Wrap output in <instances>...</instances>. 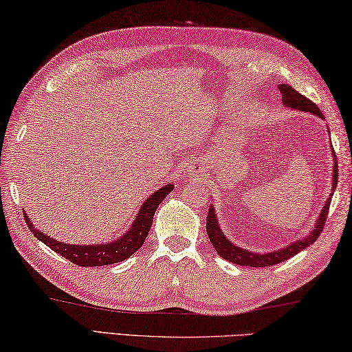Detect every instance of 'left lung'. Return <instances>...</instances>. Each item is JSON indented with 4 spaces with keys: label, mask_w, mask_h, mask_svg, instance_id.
<instances>
[{
    "label": "left lung",
    "mask_w": 352,
    "mask_h": 352,
    "mask_svg": "<svg viewBox=\"0 0 352 352\" xmlns=\"http://www.w3.org/2000/svg\"><path fill=\"white\" fill-rule=\"evenodd\" d=\"M278 87H279L280 95H282V104H284L285 107L295 109V111H299V112H309L312 115H316V117H320V118H324V115L321 113V111L318 107H316V104H314L312 101L307 100L306 96L298 94L295 89L290 87V85L279 84ZM329 135H331V132H329ZM331 146H332V143H331ZM331 153H332V157H333L332 159L333 160V168H332V188H331L329 198L326 199L324 206H322V209L320 210V215H318V218H316L314 229L310 230L306 237H301V239H298L295 241H292V243H289L284 248H280V250H278V251L256 252V251L245 250V248L232 243V241H230L226 237V235L223 234V229L220 228V223H218L215 207H214V204H210L209 214H207V226H206V229H207V235H209V239H210V243L214 245V248L218 252V256L226 258V261L232 262V263L243 265V267H254V268H257V267H270V265L280 263V262L287 261V258L296 256L299 251L306 250L307 246L315 243L316 239L320 237L322 228H324L326 217H327V212H329V204H331L333 190H336L337 182H338L337 157H336V153H333L332 148H331Z\"/></svg>",
    "instance_id": "left-lung-1"
}]
</instances>
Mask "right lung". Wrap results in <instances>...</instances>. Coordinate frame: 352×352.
Returning a JSON list of instances; mask_svg holds the SVG:
<instances>
[{"instance_id":"obj_1","label":"right lung","mask_w":352,"mask_h":352,"mask_svg":"<svg viewBox=\"0 0 352 352\" xmlns=\"http://www.w3.org/2000/svg\"><path fill=\"white\" fill-rule=\"evenodd\" d=\"M173 190V184H166V186L155 190L153 195L143 201L140 209H138L135 220L132 221L131 226L123 235H120L117 240L104 241V243H95V245H73L65 243V241L56 240L50 235L43 234L42 230H38L34 226L30 217L25 214L28 228L31 229V232L36 237L50 246L51 250L62 257L68 258L74 265L79 267H102V265H112L123 262L126 258H129L137 250H140L143 241L146 240L149 229H151L153 218L155 214L159 204L166 198Z\"/></svg>"}]
</instances>
